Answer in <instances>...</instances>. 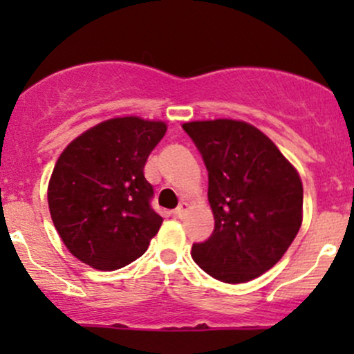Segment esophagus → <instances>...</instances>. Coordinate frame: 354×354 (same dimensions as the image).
I'll return each mask as SVG.
<instances>
[{
    "label": "esophagus",
    "instance_id": "esophagus-1",
    "mask_svg": "<svg viewBox=\"0 0 354 354\" xmlns=\"http://www.w3.org/2000/svg\"><path fill=\"white\" fill-rule=\"evenodd\" d=\"M188 209H189V205H188V203H186V201H181L180 205H178V208L173 211V213H174V216H176V218H183V216H185L186 213H188Z\"/></svg>",
    "mask_w": 354,
    "mask_h": 354
}]
</instances>
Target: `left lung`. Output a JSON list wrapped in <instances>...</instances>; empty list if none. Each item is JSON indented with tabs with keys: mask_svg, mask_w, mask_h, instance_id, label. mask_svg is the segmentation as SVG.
Listing matches in <instances>:
<instances>
[{
	"mask_svg": "<svg viewBox=\"0 0 354 354\" xmlns=\"http://www.w3.org/2000/svg\"><path fill=\"white\" fill-rule=\"evenodd\" d=\"M185 131L208 169L214 231L191 256L225 283H246L273 268L303 223L299 173L261 129L241 120L188 121Z\"/></svg>",
	"mask_w": 354,
	"mask_h": 354,
	"instance_id": "left-lung-1",
	"label": "left lung"
}]
</instances>
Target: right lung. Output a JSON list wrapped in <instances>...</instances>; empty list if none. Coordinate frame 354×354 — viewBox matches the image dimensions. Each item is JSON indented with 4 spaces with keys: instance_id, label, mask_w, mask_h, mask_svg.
<instances>
[{
    "instance_id": "right-lung-1",
    "label": "right lung",
    "mask_w": 354,
    "mask_h": 354,
    "mask_svg": "<svg viewBox=\"0 0 354 354\" xmlns=\"http://www.w3.org/2000/svg\"><path fill=\"white\" fill-rule=\"evenodd\" d=\"M168 124L116 116L91 126L59 154L48 206L61 241L84 265L120 270L140 258L163 218L149 206L143 168Z\"/></svg>"
}]
</instances>
